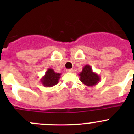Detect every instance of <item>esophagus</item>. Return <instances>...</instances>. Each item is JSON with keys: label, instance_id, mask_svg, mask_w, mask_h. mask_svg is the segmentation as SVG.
<instances>
[{"label": "esophagus", "instance_id": "1", "mask_svg": "<svg viewBox=\"0 0 134 134\" xmlns=\"http://www.w3.org/2000/svg\"><path fill=\"white\" fill-rule=\"evenodd\" d=\"M66 71H67V72H70V73H71V72H73V69H69L66 70Z\"/></svg>", "mask_w": 134, "mask_h": 134}]
</instances>
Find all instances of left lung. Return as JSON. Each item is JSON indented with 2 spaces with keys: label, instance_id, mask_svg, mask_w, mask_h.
<instances>
[{
  "label": "left lung",
  "instance_id": "obj_1",
  "mask_svg": "<svg viewBox=\"0 0 134 134\" xmlns=\"http://www.w3.org/2000/svg\"><path fill=\"white\" fill-rule=\"evenodd\" d=\"M80 80L88 87L96 86L100 81V77L98 74L93 71L92 67L90 65H86L79 74Z\"/></svg>",
  "mask_w": 134,
  "mask_h": 134
}]
</instances>
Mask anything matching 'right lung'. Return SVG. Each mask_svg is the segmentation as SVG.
Returning <instances> with one entry per match:
<instances>
[{"label":"right lung","mask_w":134,"mask_h":134,"mask_svg":"<svg viewBox=\"0 0 134 134\" xmlns=\"http://www.w3.org/2000/svg\"><path fill=\"white\" fill-rule=\"evenodd\" d=\"M61 73L55 72L52 69L48 68L46 71L45 75L41 78V83L44 87H52L57 84L60 78Z\"/></svg>","instance_id":"add662e5"}]
</instances>
